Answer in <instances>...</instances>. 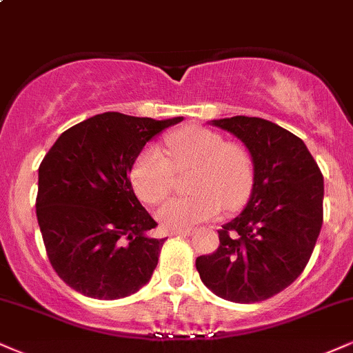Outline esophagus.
<instances>
[{
	"label": "esophagus",
	"instance_id": "obj_1",
	"mask_svg": "<svg viewBox=\"0 0 353 353\" xmlns=\"http://www.w3.org/2000/svg\"><path fill=\"white\" fill-rule=\"evenodd\" d=\"M195 230L194 228H182V230H171L169 233H171V236H176V235H182V236H189L192 235Z\"/></svg>",
	"mask_w": 353,
	"mask_h": 353
}]
</instances>
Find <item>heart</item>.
<instances>
[{
	"label": "heart",
	"instance_id": "obj_1",
	"mask_svg": "<svg viewBox=\"0 0 353 353\" xmlns=\"http://www.w3.org/2000/svg\"><path fill=\"white\" fill-rule=\"evenodd\" d=\"M168 156L158 148H146L131 168V184L144 203L156 205L172 188V169H192L190 197L172 199L158 210L165 228L182 230L217 217L220 210H236L248 201L253 189V161L239 143H227L215 131L188 126L165 138Z\"/></svg>",
	"mask_w": 353,
	"mask_h": 353
}]
</instances>
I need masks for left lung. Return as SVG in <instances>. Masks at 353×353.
<instances>
[{
  "label": "left lung",
  "instance_id": "obj_1",
  "mask_svg": "<svg viewBox=\"0 0 353 353\" xmlns=\"http://www.w3.org/2000/svg\"><path fill=\"white\" fill-rule=\"evenodd\" d=\"M240 139L253 161L243 212L219 230L220 245L195 260L219 298L250 304L281 292L303 273L322 227L324 177L304 141L268 120H212Z\"/></svg>",
  "mask_w": 353,
  "mask_h": 353
}]
</instances>
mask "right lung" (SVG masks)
<instances>
[{"instance_id": "add662e5", "label": "right lung", "mask_w": 353, "mask_h": 353, "mask_svg": "<svg viewBox=\"0 0 353 353\" xmlns=\"http://www.w3.org/2000/svg\"><path fill=\"white\" fill-rule=\"evenodd\" d=\"M184 120L107 112L59 136L39 165L36 215L63 283L95 299H121L151 279L165 239L139 203L130 172L144 144Z\"/></svg>"}]
</instances>
